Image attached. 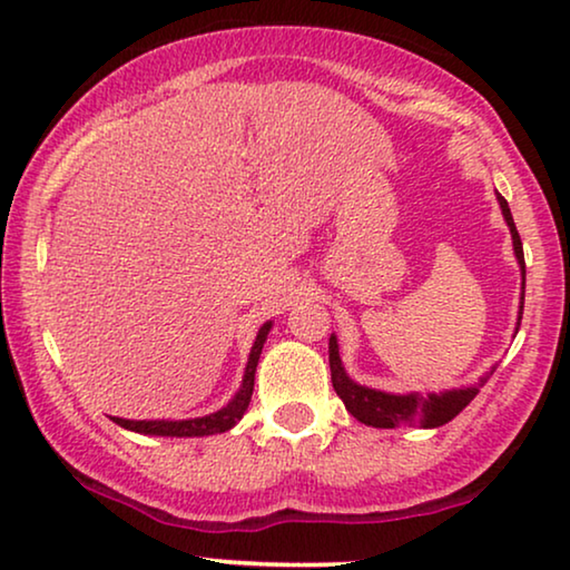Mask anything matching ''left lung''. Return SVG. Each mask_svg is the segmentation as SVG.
Returning <instances> with one entry per match:
<instances>
[{"mask_svg": "<svg viewBox=\"0 0 570 570\" xmlns=\"http://www.w3.org/2000/svg\"><path fill=\"white\" fill-rule=\"evenodd\" d=\"M497 199L509 225V233H512L514 256L522 268V288H524V253H522L520 233H517L507 199L502 194H497ZM522 304H524V294H522ZM520 320H522V307H520ZM517 325H520V322H517ZM330 373H333V389L337 392V396L343 399L345 410L351 412L355 420L363 424H371V428L389 430V428H399V424L440 428V424L450 422L455 414H461L465 406L473 402V396L479 394V386L487 384V379L494 373V368L479 381V386H463V389H453V392H440V394H428V396H422L417 392L386 394V392H379V389L355 384V381L347 376L343 368V361H340L337 337L330 335Z\"/></svg>", "mask_w": 570, "mask_h": 570, "instance_id": "1", "label": "left lung"}]
</instances>
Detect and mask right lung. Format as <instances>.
<instances>
[{
	"label": "right lung",
	"mask_w": 570,
	"mask_h": 570,
	"mask_svg": "<svg viewBox=\"0 0 570 570\" xmlns=\"http://www.w3.org/2000/svg\"><path fill=\"white\" fill-rule=\"evenodd\" d=\"M268 330H271V322H266V325L258 330L256 343H253L250 355H248V366H245L240 392H237L233 396V402L223 406V410L197 420H122V417H112V420L125 430L142 432V435H164V438H204V435H217V432H227L230 428H235L250 404L253 381H256V366H258L263 343H266L268 337Z\"/></svg>",
	"instance_id": "obj_1"
}]
</instances>
